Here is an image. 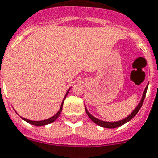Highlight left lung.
<instances>
[{"instance_id": "left-lung-1", "label": "left lung", "mask_w": 158, "mask_h": 158, "mask_svg": "<svg viewBox=\"0 0 158 158\" xmlns=\"http://www.w3.org/2000/svg\"><path fill=\"white\" fill-rule=\"evenodd\" d=\"M149 84V83H148ZM148 84H147L146 88H145V89H144V92L143 94V96H142V98H141L140 102L138 104V106L134 108V110L131 113V114L128 115L127 117H126L125 118L122 119V120H119V121H116V122H107V121H103V120H100V119L97 118H95L92 115V114H90L89 112L88 111L87 108H85V111H86V114H88V116L89 117V118L92 120L93 122L96 123L97 125H99L101 127H106V128H115V127H118L120 126H122L124 123H127L128 121H130L131 119L133 118V117L135 116L136 114H138V112L140 110L141 107L143 105V101H144V98H145V96H146V93L147 90H148Z\"/></svg>"}]
</instances>
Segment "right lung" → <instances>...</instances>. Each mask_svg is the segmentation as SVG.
I'll list each match as a JSON object with an SVG mask.
<instances>
[{
	"mask_svg": "<svg viewBox=\"0 0 158 158\" xmlns=\"http://www.w3.org/2000/svg\"><path fill=\"white\" fill-rule=\"evenodd\" d=\"M69 89H70V88L69 89L68 91H67V93H66L65 96H64V99H63V102H62V103H61V106H60V110H59V111H58L57 113H56V114H55L53 117H51V118H48V119L41 120V121H32V120H29V119L24 118H22L23 120H25L26 122L29 123H31V124H32V125H35V126H44V125L50 124V123H51L55 122V120L58 118V117L60 116V113H61V111H62L64 101V99H65L66 96H67V94H68V93H69Z\"/></svg>",
	"mask_w": 158,
	"mask_h": 158,
	"instance_id": "1",
	"label": "right lung"
}]
</instances>
